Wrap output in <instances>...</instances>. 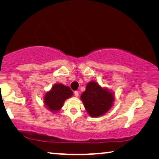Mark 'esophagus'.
Listing matches in <instances>:
<instances>
[{
	"label": "esophagus",
	"instance_id": "esophagus-1",
	"mask_svg": "<svg viewBox=\"0 0 159 159\" xmlns=\"http://www.w3.org/2000/svg\"><path fill=\"white\" fill-rule=\"evenodd\" d=\"M74 95L76 96V97H79V92H78V91H75V92H74Z\"/></svg>",
	"mask_w": 159,
	"mask_h": 159
}]
</instances>
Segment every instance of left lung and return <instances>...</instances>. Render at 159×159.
Instances as JSON below:
<instances>
[{"instance_id":"1","label":"left lung","mask_w":159,"mask_h":159,"mask_svg":"<svg viewBox=\"0 0 159 159\" xmlns=\"http://www.w3.org/2000/svg\"><path fill=\"white\" fill-rule=\"evenodd\" d=\"M80 99L89 115L98 117L105 114L112 107L114 95L98 83L90 81L87 84Z\"/></svg>"}]
</instances>
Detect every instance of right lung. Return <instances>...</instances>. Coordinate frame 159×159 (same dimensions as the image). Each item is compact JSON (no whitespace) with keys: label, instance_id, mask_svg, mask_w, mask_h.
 <instances>
[{"label":"right lung","instance_id":"obj_1","mask_svg":"<svg viewBox=\"0 0 159 159\" xmlns=\"http://www.w3.org/2000/svg\"><path fill=\"white\" fill-rule=\"evenodd\" d=\"M73 95V92L69 87L63 84H55L50 91L45 94L44 97L45 105L50 111H58L63 106L65 99Z\"/></svg>","mask_w":159,"mask_h":159}]
</instances>
